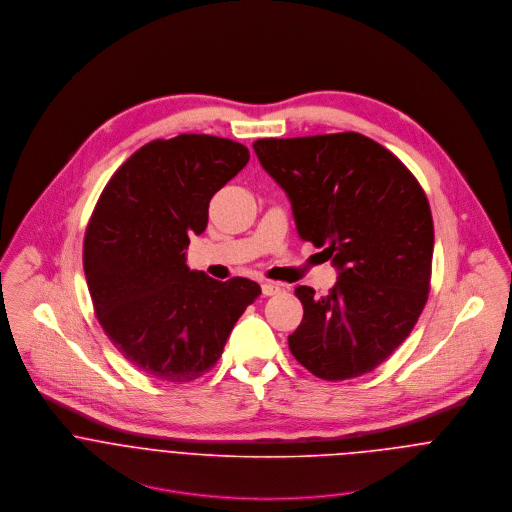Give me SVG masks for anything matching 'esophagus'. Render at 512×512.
Listing matches in <instances>:
<instances>
[{
    "mask_svg": "<svg viewBox=\"0 0 512 512\" xmlns=\"http://www.w3.org/2000/svg\"><path fill=\"white\" fill-rule=\"evenodd\" d=\"M280 286L278 284H274V282H262V293L268 297V295H276V293H280Z\"/></svg>",
    "mask_w": 512,
    "mask_h": 512,
    "instance_id": "34e87169",
    "label": "esophagus"
}]
</instances>
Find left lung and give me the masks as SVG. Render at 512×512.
Wrapping results in <instances>:
<instances>
[{
  "label": "left lung",
  "mask_w": 512,
  "mask_h": 512,
  "mask_svg": "<svg viewBox=\"0 0 512 512\" xmlns=\"http://www.w3.org/2000/svg\"><path fill=\"white\" fill-rule=\"evenodd\" d=\"M254 151L290 197L299 238L339 270L325 297L295 288L303 319L288 337L293 357L323 380L370 372L428 301L434 220L424 189L392 151L357 132L264 138Z\"/></svg>",
  "instance_id": "1"
}]
</instances>
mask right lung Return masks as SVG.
<instances>
[{
	"mask_svg": "<svg viewBox=\"0 0 512 512\" xmlns=\"http://www.w3.org/2000/svg\"><path fill=\"white\" fill-rule=\"evenodd\" d=\"M250 159L217 136L181 134L140 147L104 187L84 234V276L114 347L147 376L189 382L209 372L244 309L262 293L185 264L209 203Z\"/></svg>",
	"mask_w": 512,
	"mask_h": 512,
	"instance_id": "obj_1",
	"label": "right lung"
}]
</instances>
